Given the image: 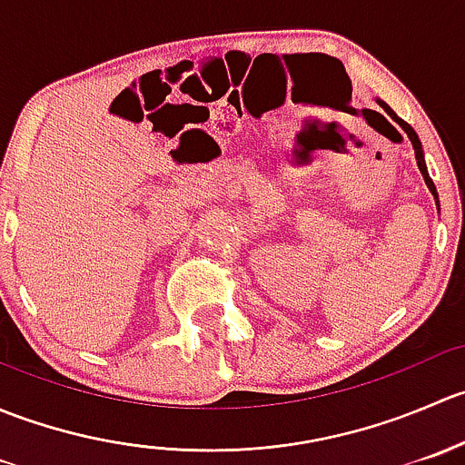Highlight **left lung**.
Instances as JSON below:
<instances>
[{
    "mask_svg": "<svg viewBox=\"0 0 465 465\" xmlns=\"http://www.w3.org/2000/svg\"><path fill=\"white\" fill-rule=\"evenodd\" d=\"M378 103H380V105H382V107H384V110H387V112H389V114H391V116H393V121H396V124H398V125H401V128H402V130H405V133H407V137H410V142H411V145H414V153H416V162H419V168H420V175H423V177H425V184H428V186H430V191H432L434 200H436V203H439V195H436V186H434L432 177H430V175H428V166H425V159H423V148H420V142H419V134H416V133H414V128H411V125H410V124H405V121H402V119H398V116H396V114H393V112H391V110H389V105H384V103H382V101H378Z\"/></svg>",
    "mask_w": 465,
    "mask_h": 465,
    "instance_id": "left-lung-1",
    "label": "left lung"
}]
</instances>
